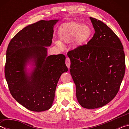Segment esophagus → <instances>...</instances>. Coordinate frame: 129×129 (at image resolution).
Returning <instances> with one entry per match:
<instances>
[{
  "label": "esophagus",
  "mask_w": 129,
  "mask_h": 129,
  "mask_svg": "<svg viewBox=\"0 0 129 129\" xmlns=\"http://www.w3.org/2000/svg\"><path fill=\"white\" fill-rule=\"evenodd\" d=\"M65 64H66L67 67L69 69L70 65H71V61H70L69 58L67 57V58H66V61H65Z\"/></svg>",
  "instance_id": "esophagus-1"
}]
</instances>
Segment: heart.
Listing matches in <instances>:
<instances>
[{"instance_id":"b5f03b06","label":"heart","mask_w":129,"mask_h":129,"mask_svg":"<svg viewBox=\"0 0 129 129\" xmlns=\"http://www.w3.org/2000/svg\"><path fill=\"white\" fill-rule=\"evenodd\" d=\"M92 29L88 25L77 21H72L62 24L58 28V36L62 43L72 42L76 47H81L86 44L92 36ZM58 46L62 47V43L56 41Z\"/></svg>"}]
</instances>
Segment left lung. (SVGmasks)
I'll list each match as a JSON object with an SVG mask.
<instances>
[{
    "instance_id": "left-lung-1",
    "label": "left lung",
    "mask_w": 129,
    "mask_h": 129,
    "mask_svg": "<svg viewBox=\"0 0 129 129\" xmlns=\"http://www.w3.org/2000/svg\"><path fill=\"white\" fill-rule=\"evenodd\" d=\"M95 33L87 44L68 52L76 97L86 109L101 108L118 92L125 72L123 47L106 24L90 17Z\"/></svg>"
}]
</instances>
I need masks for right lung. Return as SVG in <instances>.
Listing matches in <instances>:
<instances>
[{"mask_svg": "<svg viewBox=\"0 0 129 129\" xmlns=\"http://www.w3.org/2000/svg\"><path fill=\"white\" fill-rule=\"evenodd\" d=\"M58 20H40L24 28L8 44L4 73L11 94L28 110L43 112L51 108L61 75L68 71L62 54L47 56L53 27ZM32 63L31 73L26 66Z\"/></svg>", "mask_w": 129, "mask_h": 129, "instance_id": "1", "label": "right lung"}]
</instances>
